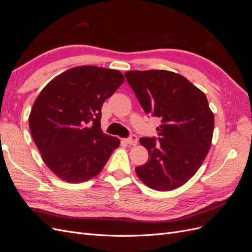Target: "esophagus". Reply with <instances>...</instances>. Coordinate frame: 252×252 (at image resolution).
<instances>
[{
  "label": "esophagus",
  "mask_w": 252,
  "mask_h": 252,
  "mask_svg": "<svg viewBox=\"0 0 252 252\" xmlns=\"http://www.w3.org/2000/svg\"><path fill=\"white\" fill-rule=\"evenodd\" d=\"M126 143L134 146V145L138 144V136H136L135 134H131L130 136H129V138L126 139Z\"/></svg>",
  "instance_id": "34e87169"
}]
</instances>
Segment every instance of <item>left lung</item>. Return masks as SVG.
<instances>
[{
	"label": "left lung",
	"mask_w": 252,
	"mask_h": 252,
	"mask_svg": "<svg viewBox=\"0 0 252 252\" xmlns=\"http://www.w3.org/2000/svg\"><path fill=\"white\" fill-rule=\"evenodd\" d=\"M146 114L161 119L158 138H141L149 159L135 167L145 185L169 191L191 179L207 156L215 117L207 97L181 74L167 70L125 73Z\"/></svg>",
	"instance_id": "obj_1"
}]
</instances>
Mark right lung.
I'll list each match as a JSON object with an SVG mask.
<instances>
[{"instance_id": "add662e5", "label": "right lung", "mask_w": 252, "mask_h": 252, "mask_svg": "<svg viewBox=\"0 0 252 252\" xmlns=\"http://www.w3.org/2000/svg\"><path fill=\"white\" fill-rule=\"evenodd\" d=\"M123 82L118 70L78 66L58 75L36 97L29 129L43 161L60 179L90 180L119 147V139L103 133L101 118L103 103Z\"/></svg>"}]
</instances>
